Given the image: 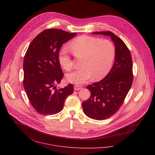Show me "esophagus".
Returning a JSON list of instances; mask_svg holds the SVG:
<instances>
[{
    "label": "esophagus",
    "mask_w": 155,
    "mask_h": 155,
    "mask_svg": "<svg viewBox=\"0 0 155 155\" xmlns=\"http://www.w3.org/2000/svg\"><path fill=\"white\" fill-rule=\"evenodd\" d=\"M82 87L81 86H80V85H74V89L75 90V91H78V90H80V89H82Z\"/></svg>",
    "instance_id": "34e87169"
}]
</instances>
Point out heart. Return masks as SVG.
I'll list each match as a JSON object with an SVG mask.
<instances>
[{
	"label": "heart",
	"mask_w": 155,
	"mask_h": 155,
	"mask_svg": "<svg viewBox=\"0 0 155 155\" xmlns=\"http://www.w3.org/2000/svg\"><path fill=\"white\" fill-rule=\"evenodd\" d=\"M70 47L76 57L84 58L82 61L83 67L67 75L70 82L83 84L92 76L94 79H101L110 71L116 53L114 45L110 41L81 36L74 39ZM58 60L66 70H70L73 67L67 49L60 52Z\"/></svg>",
	"instance_id": "b5f03b06"
}]
</instances>
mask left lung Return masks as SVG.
<instances>
[{
    "mask_svg": "<svg viewBox=\"0 0 155 155\" xmlns=\"http://www.w3.org/2000/svg\"><path fill=\"white\" fill-rule=\"evenodd\" d=\"M92 34L110 37L116 49L110 72L100 82L87 87L91 97L82 103L83 110L88 117L101 120L109 118L123 104L133 84V61L127 45L113 33L95 31Z\"/></svg>",
    "mask_w": 155,
    "mask_h": 155,
    "instance_id": "1",
    "label": "left lung"
}]
</instances>
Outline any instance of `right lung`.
Instances as JSON below:
<instances>
[{
    "mask_svg": "<svg viewBox=\"0 0 155 155\" xmlns=\"http://www.w3.org/2000/svg\"><path fill=\"white\" fill-rule=\"evenodd\" d=\"M76 35L52 28L39 33L29 45L24 56L23 85L33 108L45 115L63 110L67 97L73 92L72 84L57 88L63 73L58 60L61 47Z\"/></svg>",
    "mask_w": 155,
    "mask_h": 155,
    "instance_id": "add662e5",
    "label": "right lung"
}]
</instances>
